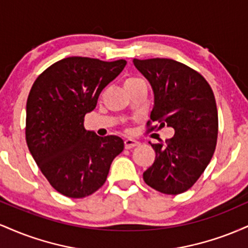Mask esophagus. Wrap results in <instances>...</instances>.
<instances>
[{"mask_svg":"<svg viewBox=\"0 0 248 248\" xmlns=\"http://www.w3.org/2000/svg\"><path fill=\"white\" fill-rule=\"evenodd\" d=\"M140 144V142L134 140V139H126L124 140V147H126V149H132V148L139 146Z\"/></svg>","mask_w":248,"mask_h":248,"instance_id":"esophagus-1","label":"esophagus"}]
</instances>
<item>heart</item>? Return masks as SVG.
I'll use <instances>...</instances> for the list:
<instances>
[{
    "instance_id": "b5f03b06",
    "label": "heart",
    "mask_w": 248,
    "mask_h": 248,
    "mask_svg": "<svg viewBox=\"0 0 248 248\" xmlns=\"http://www.w3.org/2000/svg\"><path fill=\"white\" fill-rule=\"evenodd\" d=\"M141 81H143V80L140 78H136V77H130V78H127L126 81H124V87L133 86V85L139 84V82H141Z\"/></svg>"
}]
</instances>
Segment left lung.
<instances>
[{
  "label": "left lung",
  "instance_id": "left-lung-1",
  "mask_svg": "<svg viewBox=\"0 0 248 248\" xmlns=\"http://www.w3.org/2000/svg\"><path fill=\"white\" fill-rule=\"evenodd\" d=\"M154 92L152 121L171 127L175 135L166 143H149L155 162L143 172L144 182L166 195L189 190L211 161L217 144L218 112L213 92L197 71L167 58L134 59Z\"/></svg>",
  "mask_w": 248,
  "mask_h": 248
}]
</instances>
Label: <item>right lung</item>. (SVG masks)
Here are the masks:
<instances>
[{"mask_svg": "<svg viewBox=\"0 0 248 248\" xmlns=\"http://www.w3.org/2000/svg\"><path fill=\"white\" fill-rule=\"evenodd\" d=\"M127 62L69 57L55 62L31 87L25 139L33 160L62 195L84 198L106 182L110 164L124 150L115 135L98 136L84 128V118L99 94Z\"/></svg>", "mask_w": 248, "mask_h": 248, "instance_id": "right-lung-1", "label": "right lung"}]
</instances>
